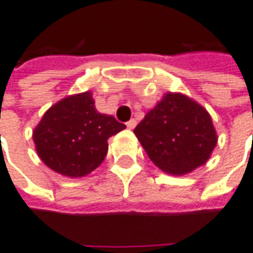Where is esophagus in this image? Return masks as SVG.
Masks as SVG:
<instances>
[{
    "instance_id": "1",
    "label": "esophagus",
    "mask_w": 253,
    "mask_h": 253,
    "mask_svg": "<svg viewBox=\"0 0 253 253\" xmlns=\"http://www.w3.org/2000/svg\"><path fill=\"white\" fill-rule=\"evenodd\" d=\"M136 125H137V122H136L134 119H131V120H128V122H127V123H126V126L128 127V128H131V130H133V128L136 127Z\"/></svg>"
}]
</instances>
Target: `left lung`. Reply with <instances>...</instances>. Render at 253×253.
I'll return each instance as SVG.
<instances>
[{
  "label": "left lung",
  "mask_w": 253,
  "mask_h": 253,
  "mask_svg": "<svg viewBox=\"0 0 253 253\" xmlns=\"http://www.w3.org/2000/svg\"><path fill=\"white\" fill-rule=\"evenodd\" d=\"M148 159L160 170L184 175L204 166L218 136L207 109L182 93L167 92L134 128Z\"/></svg>",
  "instance_id": "obj_1"
}]
</instances>
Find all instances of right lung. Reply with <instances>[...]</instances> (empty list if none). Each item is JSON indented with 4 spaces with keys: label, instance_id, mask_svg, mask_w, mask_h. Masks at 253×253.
<instances>
[{
    "label": "right lung",
    "instance_id": "add662e5",
    "mask_svg": "<svg viewBox=\"0 0 253 253\" xmlns=\"http://www.w3.org/2000/svg\"><path fill=\"white\" fill-rule=\"evenodd\" d=\"M113 116L99 113L92 92L66 96L43 113L32 131L35 150L50 170L79 178L105 160L109 137L125 130Z\"/></svg>",
    "mask_w": 253,
    "mask_h": 253
}]
</instances>
